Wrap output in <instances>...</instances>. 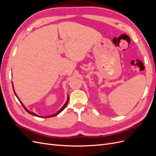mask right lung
Returning <instances> with one entry per match:
<instances>
[{
  "instance_id": "add662e5",
  "label": "right lung",
  "mask_w": 156,
  "mask_h": 156,
  "mask_svg": "<svg viewBox=\"0 0 156 156\" xmlns=\"http://www.w3.org/2000/svg\"><path fill=\"white\" fill-rule=\"evenodd\" d=\"M12 87H13V90H14V94H15V95H16V97H17V98L19 100V101H20V103L22 104V107H23L24 108V109L26 110V111H27L28 113H30V114H31L32 115H34V116H38V117H41L40 116H39V115H36V114H35V113H34V112H31V111H30L29 110H28L27 108H26V107H25V106L22 104V102L20 101V100L19 99V98L18 97V96H17V94H16V92H15V90H14V87H13V83H12ZM68 102H69V96L67 97V101H66V102L65 103V105H64L63 107L61 108V109L59 110V111L57 112V113H55V114H54V115H50V116H43V117H44V118H49V117H53V116H56V115H59V114L62 112V111H63V109L66 108V107L67 106V103H68Z\"/></svg>"
}]
</instances>
